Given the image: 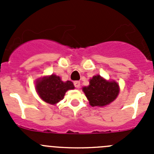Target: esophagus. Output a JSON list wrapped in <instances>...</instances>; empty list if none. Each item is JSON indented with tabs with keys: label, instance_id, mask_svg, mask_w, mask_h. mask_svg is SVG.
Segmentation results:
<instances>
[{
	"label": "esophagus",
	"instance_id": "obj_1",
	"mask_svg": "<svg viewBox=\"0 0 154 154\" xmlns=\"http://www.w3.org/2000/svg\"><path fill=\"white\" fill-rule=\"evenodd\" d=\"M74 85H75V88H77V89H78V88H79V87H80V82H79V81L74 82Z\"/></svg>",
	"mask_w": 154,
	"mask_h": 154
}]
</instances>
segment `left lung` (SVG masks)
Masks as SVG:
<instances>
[{
  "instance_id": "1",
  "label": "left lung",
  "mask_w": 154,
  "mask_h": 154,
  "mask_svg": "<svg viewBox=\"0 0 154 154\" xmlns=\"http://www.w3.org/2000/svg\"><path fill=\"white\" fill-rule=\"evenodd\" d=\"M82 91L91 106L103 107L113 102L119 93V84L114 80H106L99 75L89 79V85Z\"/></svg>"
}]
</instances>
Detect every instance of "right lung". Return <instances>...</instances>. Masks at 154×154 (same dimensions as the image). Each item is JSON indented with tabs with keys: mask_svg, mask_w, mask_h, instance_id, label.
Returning a JSON list of instances; mask_svg holds the SVG:
<instances>
[{
	"mask_svg": "<svg viewBox=\"0 0 154 154\" xmlns=\"http://www.w3.org/2000/svg\"><path fill=\"white\" fill-rule=\"evenodd\" d=\"M72 82H63L55 74L43 76L35 82V89L39 97L48 104L55 105L62 100L65 92L74 89Z\"/></svg>",
	"mask_w": 154,
	"mask_h": 154,
	"instance_id": "1",
	"label": "right lung"
}]
</instances>
